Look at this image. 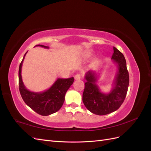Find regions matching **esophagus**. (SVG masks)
I'll list each match as a JSON object with an SVG mask.
<instances>
[{"mask_svg": "<svg viewBox=\"0 0 151 151\" xmlns=\"http://www.w3.org/2000/svg\"><path fill=\"white\" fill-rule=\"evenodd\" d=\"M81 74H76L75 75V76H74V79H75V80H80L81 79Z\"/></svg>", "mask_w": 151, "mask_h": 151, "instance_id": "esophagus-1", "label": "esophagus"}]
</instances>
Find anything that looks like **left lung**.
<instances>
[{
    "label": "left lung",
    "instance_id": "1",
    "mask_svg": "<svg viewBox=\"0 0 151 151\" xmlns=\"http://www.w3.org/2000/svg\"><path fill=\"white\" fill-rule=\"evenodd\" d=\"M111 59L116 63L118 71L113 81V88L109 93H103L96 84L98 74L93 70L86 74L87 81L83 94V101L86 108L98 115L111 113L120 107L126 97L129 84V75L125 57L115 47Z\"/></svg>",
    "mask_w": 151,
    "mask_h": 151
}]
</instances>
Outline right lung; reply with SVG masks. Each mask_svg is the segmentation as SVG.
I'll return each instance as SVG.
<instances>
[{
  "instance_id": "add662e5",
  "label": "right lung",
  "mask_w": 151,
  "mask_h": 151,
  "mask_svg": "<svg viewBox=\"0 0 151 151\" xmlns=\"http://www.w3.org/2000/svg\"><path fill=\"white\" fill-rule=\"evenodd\" d=\"M36 46L49 48L48 47L42 45ZM26 53L24 54L19 68V89L21 97L24 103L39 115H50L58 111L62 106L65 93L74 83V77L68 79L58 78L48 89L43 92L35 93L29 91L24 86L21 76L22 65Z\"/></svg>"
}]
</instances>
